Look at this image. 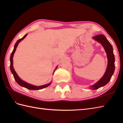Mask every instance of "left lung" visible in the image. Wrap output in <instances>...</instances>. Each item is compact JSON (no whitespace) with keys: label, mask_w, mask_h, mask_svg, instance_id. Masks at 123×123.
<instances>
[{"label":"left lung","mask_w":123,"mask_h":123,"mask_svg":"<svg viewBox=\"0 0 123 123\" xmlns=\"http://www.w3.org/2000/svg\"><path fill=\"white\" fill-rule=\"evenodd\" d=\"M93 38L100 43L103 46L106 52L108 58V66L105 74L99 81L91 87L92 89L96 90L105 86L110 81L115 70V56L113 53V46L105 36L103 34L96 35Z\"/></svg>","instance_id":"1"}]
</instances>
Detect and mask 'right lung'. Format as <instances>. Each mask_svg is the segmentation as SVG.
I'll return each instance as SVG.
<instances>
[{
  "mask_svg": "<svg viewBox=\"0 0 123 123\" xmlns=\"http://www.w3.org/2000/svg\"><path fill=\"white\" fill-rule=\"evenodd\" d=\"M27 34L25 35L24 37H22V38L19 39V40H18L16 42V43L15 44L14 49H13V51H12V53L11 54V55H10V70H11V72H12V74L13 75H14V77L15 80H16V81L17 82V83H18V85H19L20 86H22V87H25L26 88L28 89H30V90H40V89H43L44 88H46L47 87H48L49 85H51V82L48 83V84H46V85H43V86H33L32 85H30V84H29V83H26V82H25L24 81H23L22 80H21V79H20L19 77L18 76V75L16 74V72H15V70L14 69V68H13V66H12V65H13V60H12L13 55H14V54L15 53L16 49V48H17V47L18 44L22 40H24V39L25 38L26 36H27ZM55 70H54V71H55Z\"/></svg>",
  "mask_w": 123,
  "mask_h": 123,
  "instance_id": "1",
  "label": "right lung"
}]
</instances>
